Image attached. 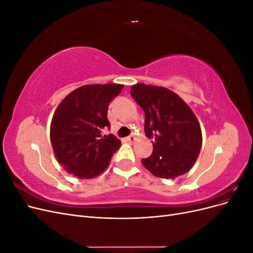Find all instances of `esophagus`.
Here are the masks:
<instances>
[{
    "label": "esophagus",
    "instance_id": "1",
    "mask_svg": "<svg viewBox=\"0 0 253 253\" xmlns=\"http://www.w3.org/2000/svg\"><path fill=\"white\" fill-rule=\"evenodd\" d=\"M126 140L127 142H131V143H133V142H135V141H136V137H135V136H128V137H126Z\"/></svg>",
    "mask_w": 253,
    "mask_h": 253
}]
</instances>
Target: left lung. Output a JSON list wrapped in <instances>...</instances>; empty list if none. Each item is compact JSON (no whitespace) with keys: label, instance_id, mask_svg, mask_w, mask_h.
<instances>
[{"label":"left lung","instance_id":"1","mask_svg":"<svg viewBox=\"0 0 253 253\" xmlns=\"http://www.w3.org/2000/svg\"><path fill=\"white\" fill-rule=\"evenodd\" d=\"M131 95L145 115L144 132L154 137L153 153L141 159L156 177L175 178L187 173L202 149V128L193 111L174 91L163 86L137 83Z\"/></svg>","mask_w":253,"mask_h":253}]
</instances>
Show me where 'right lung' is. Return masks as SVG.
I'll return each mask as SVG.
<instances>
[{"instance_id": "1", "label": "right lung", "mask_w": 253, "mask_h": 253, "mask_svg": "<svg viewBox=\"0 0 253 253\" xmlns=\"http://www.w3.org/2000/svg\"><path fill=\"white\" fill-rule=\"evenodd\" d=\"M124 84L83 85L68 94L58 105L50 124V141L57 162L78 178H94L109 167L121 145L110 128L108 108Z\"/></svg>"}]
</instances>
